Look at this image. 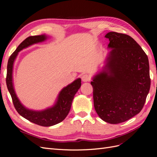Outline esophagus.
<instances>
[{
    "mask_svg": "<svg viewBox=\"0 0 157 157\" xmlns=\"http://www.w3.org/2000/svg\"><path fill=\"white\" fill-rule=\"evenodd\" d=\"M81 79L83 82H89L90 79H91V77H90V76L88 74H84L82 75Z\"/></svg>",
    "mask_w": 157,
    "mask_h": 157,
    "instance_id": "obj_1",
    "label": "esophagus"
}]
</instances>
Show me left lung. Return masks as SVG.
I'll list each match as a JSON object with an SVG mask.
<instances>
[{"label":"left lung","instance_id":"1","mask_svg":"<svg viewBox=\"0 0 157 157\" xmlns=\"http://www.w3.org/2000/svg\"><path fill=\"white\" fill-rule=\"evenodd\" d=\"M112 48L103 71L91 82L94 105L110 124L125 122L143 109L150 90L148 57L130 36L116 32L105 35Z\"/></svg>","mask_w":157,"mask_h":157}]
</instances>
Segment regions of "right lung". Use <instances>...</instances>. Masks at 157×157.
Returning <instances> with one entry per match:
<instances>
[{"instance_id":"1","label":"right lung","mask_w":157,"mask_h":157,"mask_svg":"<svg viewBox=\"0 0 157 157\" xmlns=\"http://www.w3.org/2000/svg\"><path fill=\"white\" fill-rule=\"evenodd\" d=\"M46 39L44 35H36L27 37L18 46L8 59L6 74V85L10 92L13 106L17 112L23 117L30 122L42 126H50L63 121L67 116L70 111L71 103L75 94L81 86V80L78 78L64 88L59 94L58 101L52 108L46 109L43 111H33L27 109L20 103L14 92L12 84V68L13 63L18 52L22 49L26 48L33 44L42 42Z\"/></svg>"}]
</instances>
